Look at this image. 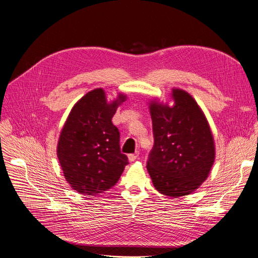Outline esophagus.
Here are the masks:
<instances>
[{
	"label": "esophagus",
	"instance_id": "1",
	"mask_svg": "<svg viewBox=\"0 0 258 258\" xmlns=\"http://www.w3.org/2000/svg\"><path fill=\"white\" fill-rule=\"evenodd\" d=\"M127 157H128V160L131 162H134L135 160H136L139 157V152H136V153H134V154H130Z\"/></svg>",
	"mask_w": 258,
	"mask_h": 258
}]
</instances>
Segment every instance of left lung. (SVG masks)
Returning a JSON list of instances; mask_svg holds the SVG:
<instances>
[{
    "label": "left lung",
    "instance_id": "8db88e82",
    "mask_svg": "<svg viewBox=\"0 0 258 258\" xmlns=\"http://www.w3.org/2000/svg\"><path fill=\"white\" fill-rule=\"evenodd\" d=\"M170 95L172 105L156 98L150 102L155 143L146 168L160 194L180 198L206 181L215 145L208 120L191 95L177 88Z\"/></svg>",
    "mask_w": 258,
    "mask_h": 258
}]
</instances>
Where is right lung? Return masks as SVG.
<instances>
[{
    "instance_id": "obj_1",
    "label": "right lung",
    "mask_w": 258,
    "mask_h": 258,
    "mask_svg": "<svg viewBox=\"0 0 258 258\" xmlns=\"http://www.w3.org/2000/svg\"><path fill=\"white\" fill-rule=\"evenodd\" d=\"M119 93L108 102L105 92H88L72 107L59 135L57 158L64 179L71 188L85 196L102 194L112 188L128 164L120 152L119 131L112 118L126 100Z\"/></svg>"
}]
</instances>
